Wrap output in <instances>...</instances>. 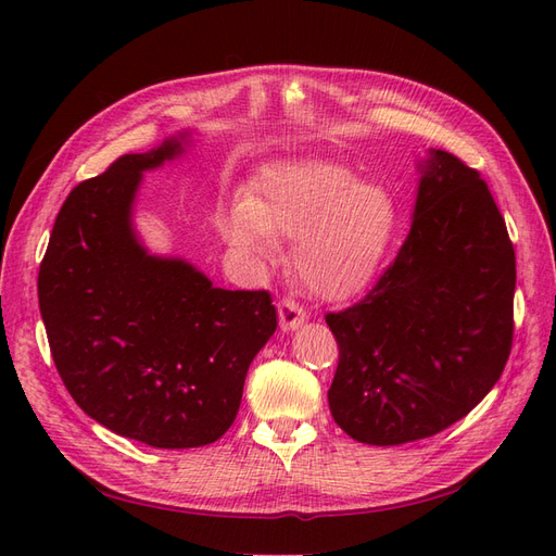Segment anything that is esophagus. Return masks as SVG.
Wrapping results in <instances>:
<instances>
[{
    "label": "esophagus",
    "mask_w": 556,
    "mask_h": 556,
    "mask_svg": "<svg viewBox=\"0 0 556 556\" xmlns=\"http://www.w3.org/2000/svg\"><path fill=\"white\" fill-rule=\"evenodd\" d=\"M278 317H280L282 331H294V329H299L308 319L306 311L301 308L299 304H294L292 299H282L280 301V304H278Z\"/></svg>",
    "instance_id": "34e87169"
}]
</instances>
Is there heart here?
Here are the masks:
<instances>
[{"label":"heart","mask_w":556,"mask_h":556,"mask_svg":"<svg viewBox=\"0 0 556 556\" xmlns=\"http://www.w3.org/2000/svg\"><path fill=\"white\" fill-rule=\"evenodd\" d=\"M396 227L399 206L390 190L323 160L280 166L255 199L220 217L225 241L252 262L274 257V239H296L294 271L327 301L352 299L374 282Z\"/></svg>","instance_id":"b5f03b06"}]
</instances>
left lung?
<instances>
[{"mask_svg":"<svg viewBox=\"0 0 556 556\" xmlns=\"http://www.w3.org/2000/svg\"><path fill=\"white\" fill-rule=\"evenodd\" d=\"M408 239L359 304L327 313L339 341L331 415L350 439L401 445L447 429L490 394L513 348L515 250L476 169L419 162Z\"/></svg>","mask_w":556,"mask_h":556,"instance_id":"1","label":"left lung"}]
</instances>
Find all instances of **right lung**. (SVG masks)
I'll list each match as a JSON object with an SVG mask.
<instances>
[{
  "instance_id": "add662e5",
  "label": "right lung",
  "mask_w": 556,
  "mask_h": 556,
  "mask_svg": "<svg viewBox=\"0 0 556 556\" xmlns=\"http://www.w3.org/2000/svg\"><path fill=\"white\" fill-rule=\"evenodd\" d=\"M188 146L180 131L76 185L39 268V308L66 390L94 422L164 450L220 439L278 325L268 292L215 288L190 262L150 255L134 229L143 172Z\"/></svg>"
}]
</instances>
